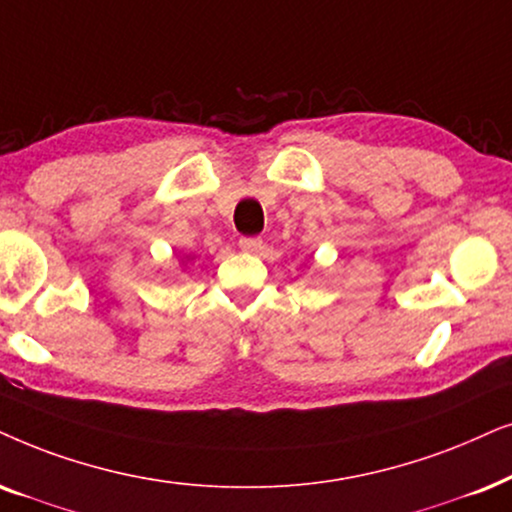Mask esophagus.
I'll list each match as a JSON object with an SVG mask.
<instances>
[{
	"instance_id": "obj_1",
	"label": "esophagus",
	"mask_w": 512,
	"mask_h": 512,
	"mask_svg": "<svg viewBox=\"0 0 512 512\" xmlns=\"http://www.w3.org/2000/svg\"><path fill=\"white\" fill-rule=\"evenodd\" d=\"M240 249L249 251V254H256V251L263 249V240H261V237H242Z\"/></svg>"
}]
</instances>
